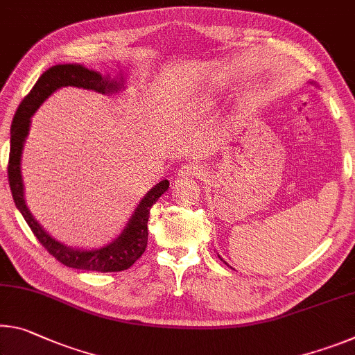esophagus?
<instances>
[{"label":"esophagus","instance_id":"esophagus-1","mask_svg":"<svg viewBox=\"0 0 355 355\" xmlns=\"http://www.w3.org/2000/svg\"><path fill=\"white\" fill-rule=\"evenodd\" d=\"M202 175H204V168H202L199 164H196V162H187V164H183L178 171L180 178H191V177H202Z\"/></svg>","mask_w":355,"mask_h":355}]
</instances>
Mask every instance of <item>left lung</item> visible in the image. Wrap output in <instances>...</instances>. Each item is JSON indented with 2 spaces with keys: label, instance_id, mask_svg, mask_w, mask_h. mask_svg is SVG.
Segmentation results:
<instances>
[{
  "label": "left lung",
  "instance_id": "1",
  "mask_svg": "<svg viewBox=\"0 0 355 355\" xmlns=\"http://www.w3.org/2000/svg\"><path fill=\"white\" fill-rule=\"evenodd\" d=\"M218 257H219V259H221V256H218ZM221 261H223V259H221ZM223 262H224V261H223ZM224 263H226V262H224Z\"/></svg>",
  "mask_w": 355,
  "mask_h": 355
}]
</instances>
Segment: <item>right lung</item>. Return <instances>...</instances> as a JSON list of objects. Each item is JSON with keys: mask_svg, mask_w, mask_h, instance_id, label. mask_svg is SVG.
<instances>
[{"mask_svg": "<svg viewBox=\"0 0 355 355\" xmlns=\"http://www.w3.org/2000/svg\"><path fill=\"white\" fill-rule=\"evenodd\" d=\"M125 78L123 76L120 80H112L110 76H101L99 72L87 69L82 64H56L49 67L44 74L39 77L36 85L33 87L25 99L21 101L19 109L15 112V116L10 126V151H9V166L8 177L10 193L15 202V207L19 208L21 216L25 218L28 226L36 235V239L41 241V245L52 254L56 261H60L63 266L78 270H93V272H121L132 266L137 259L144 254L148 241V216L150 208L155 202L161 198L168 189V182L162 180L151 188L144 199L139 202L132 216L129 218L126 227L123 232L112 241V243L101 246L94 250H78L63 245L61 241L55 240L52 235H49L42 229L31 211L28 210L25 202V189L24 180H21V151L28 132H30L31 116L36 114V110L42 105L50 94L55 93L61 87H77L93 89L101 94H112L125 88Z\"/></svg>", "mask_w": 355, "mask_h": 355, "instance_id": "obj_1", "label": "right lung"}]
</instances>
